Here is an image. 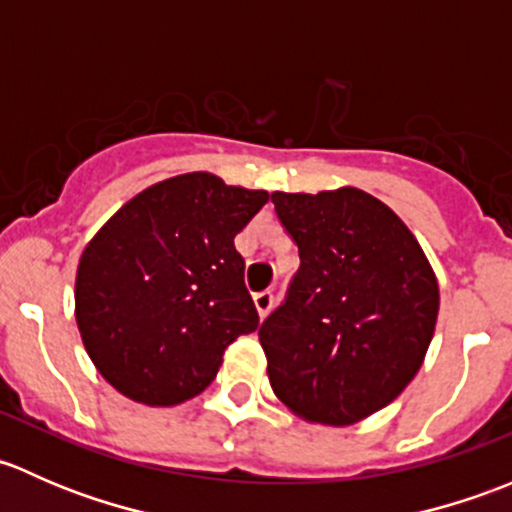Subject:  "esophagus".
Here are the masks:
<instances>
[{
  "mask_svg": "<svg viewBox=\"0 0 512 512\" xmlns=\"http://www.w3.org/2000/svg\"><path fill=\"white\" fill-rule=\"evenodd\" d=\"M252 299H255L257 314H260V317H267L272 309V302H275V294H272L270 289H265V292H257Z\"/></svg>",
  "mask_w": 512,
  "mask_h": 512,
  "instance_id": "1",
  "label": "esophagus"
}]
</instances>
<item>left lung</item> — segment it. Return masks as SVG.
I'll list each match as a JSON object with an SVG mask.
<instances>
[{
  "label": "left lung",
  "instance_id": "8db88e82",
  "mask_svg": "<svg viewBox=\"0 0 512 512\" xmlns=\"http://www.w3.org/2000/svg\"><path fill=\"white\" fill-rule=\"evenodd\" d=\"M299 250L287 297L260 327L267 376L292 414L349 426L421 369L438 282L404 220L359 188L272 193Z\"/></svg>",
  "mask_w": 512,
  "mask_h": 512
}]
</instances>
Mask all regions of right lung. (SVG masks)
<instances>
[{
	"label": "right lung",
	"instance_id": "1",
	"mask_svg": "<svg viewBox=\"0 0 512 512\" xmlns=\"http://www.w3.org/2000/svg\"><path fill=\"white\" fill-rule=\"evenodd\" d=\"M267 200V190L185 173L138 193L96 232L76 270V324L113 389L146 406L183 404L255 332L235 235Z\"/></svg>",
	"mask_w": 512,
	"mask_h": 512
}]
</instances>
